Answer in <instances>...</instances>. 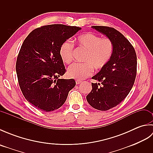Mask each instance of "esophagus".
<instances>
[{
    "mask_svg": "<svg viewBox=\"0 0 153 153\" xmlns=\"http://www.w3.org/2000/svg\"><path fill=\"white\" fill-rule=\"evenodd\" d=\"M76 84H77V85H79V84H80L81 83H82V82L81 80H78V79H77L76 81Z\"/></svg>",
    "mask_w": 153,
    "mask_h": 153,
    "instance_id": "1",
    "label": "esophagus"
}]
</instances>
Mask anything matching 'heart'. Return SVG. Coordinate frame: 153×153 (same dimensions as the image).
Wrapping results in <instances>:
<instances>
[{
  "instance_id": "1",
  "label": "heart",
  "mask_w": 153,
  "mask_h": 153,
  "mask_svg": "<svg viewBox=\"0 0 153 153\" xmlns=\"http://www.w3.org/2000/svg\"><path fill=\"white\" fill-rule=\"evenodd\" d=\"M79 47L87 51L84 63H74L68 68V75L71 78L83 79L93 74V68L97 70L103 69L111 59L114 44L108 38H101L91 32L83 33L76 39ZM74 45L70 40L63 42L59 48L61 60L66 64L73 60Z\"/></svg>"
}]
</instances>
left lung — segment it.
<instances>
[{
  "label": "left lung",
  "mask_w": 153,
  "mask_h": 153,
  "mask_svg": "<svg viewBox=\"0 0 153 153\" xmlns=\"http://www.w3.org/2000/svg\"><path fill=\"white\" fill-rule=\"evenodd\" d=\"M92 27L106 35L114 44L109 62L92 77L100 83H92L91 91L86 97L94 108L106 111L118 105L130 92L137 75V55L130 42L114 28Z\"/></svg>",
  "instance_id": "left-lung-1"
}]
</instances>
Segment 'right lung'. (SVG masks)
Masks as SVG:
<instances>
[{
	"label": "right lung",
	"instance_id": "right-lung-1",
	"mask_svg": "<svg viewBox=\"0 0 153 153\" xmlns=\"http://www.w3.org/2000/svg\"><path fill=\"white\" fill-rule=\"evenodd\" d=\"M80 30L63 24L43 25L35 29L25 39L16 70L23 95L36 108L44 112L59 108L76 85L73 79L58 78L66 71L59 48Z\"/></svg>",
	"mask_w": 153,
	"mask_h": 153
}]
</instances>
